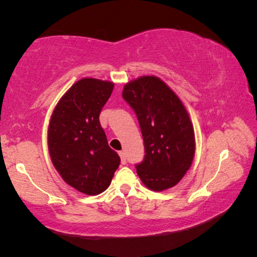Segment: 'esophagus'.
Masks as SVG:
<instances>
[{
	"label": "esophagus",
	"mask_w": 257,
	"mask_h": 257,
	"mask_svg": "<svg viewBox=\"0 0 257 257\" xmlns=\"http://www.w3.org/2000/svg\"><path fill=\"white\" fill-rule=\"evenodd\" d=\"M119 155H120V158H121V163H122V164L127 163V159H125L124 152H119Z\"/></svg>",
	"instance_id": "1"
}]
</instances>
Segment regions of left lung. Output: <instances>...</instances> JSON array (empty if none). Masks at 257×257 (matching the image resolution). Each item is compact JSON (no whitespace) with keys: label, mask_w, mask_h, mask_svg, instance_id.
<instances>
[{"label":"left lung","mask_w":257,"mask_h":257,"mask_svg":"<svg viewBox=\"0 0 257 257\" xmlns=\"http://www.w3.org/2000/svg\"><path fill=\"white\" fill-rule=\"evenodd\" d=\"M122 97L141 125L145 155L136 165L147 188L162 191L179 182L193 163L195 134L180 98L155 76H143L123 87Z\"/></svg>","instance_id":"8db88e82"}]
</instances>
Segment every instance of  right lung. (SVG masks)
I'll list each match as a JSON object with an SVG mask.
<instances>
[{
  "label": "right lung",
  "mask_w": 257,
  "mask_h": 257,
  "mask_svg": "<svg viewBox=\"0 0 257 257\" xmlns=\"http://www.w3.org/2000/svg\"><path fill=\"white\" fill-rule=\"evenodd\" d=\"M113 87L111 81L82 78L61 97L50 120L52 163L69 186L86 195L103 193L120 164L99 123Z\"/></svg>",
  "instance_id": "1"
}]
</instances>
